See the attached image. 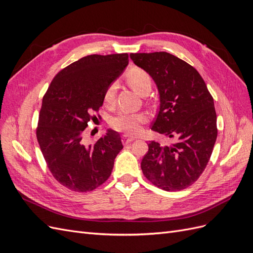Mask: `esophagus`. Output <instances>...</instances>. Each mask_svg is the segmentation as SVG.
<instances>
[{"instance_id": "1", "label": "esophagus", "mask_w": 253, "mask_h": 253, "mask_svg": "<svg viewBox=\"0 0 253 253\" xmlns=\"http://www.w3.org/2000/svg\"><path fill=\"white\" fill-rule=\"evenodd\" d=\"M133 140H135L134 137H129V136H127V135H124V136H122V142H124L125 144L129 143V142L133 141Z\"/></svg>"}]
</instances>
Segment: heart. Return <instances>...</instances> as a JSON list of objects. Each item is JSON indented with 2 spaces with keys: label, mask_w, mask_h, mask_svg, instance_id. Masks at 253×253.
<instances>
[{
  "label": "heart",
  "mask_w": 253,
  "mask_h": 253,
  "mask_svg": "<svg viewBox=\"0 0 253 253\" xmlns=\"http://www.w3.org/2000/svg\"><path fill=\"white\" fill-rule=\"evenodd\" d=\"M126 81L129 87L141 96L148 95L152 89L151 76L148 72L139 67L131 68L126 75ZM115 96H116V84L111 83L104 91V103L106 105H112L115 101ZM145 121H147V116L142 113H119L111 119L110 126L117 132L136 135L139 133L141 125Z\"/></svg>",
  "instance_id": "obj_1"
}]
</instances>
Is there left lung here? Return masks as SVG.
Masks as SVG:
<instances>
[{
	"label": "left lung",
	"mask_w": 253,
	"mask_h": 253,
	"mask_svg": "<svg viewBox=\"0 0 253 253\" xmlns=\"http://www.w3.org/2000/svg\"><path fill=\"white\" fill-rule=\"evenodd\" d=\"M157 84L160 108L152 129L177 141L160 145L152 140L141 160L143 175L165 191L194 183L208 165L217 137L213 97L195 68L169 52L129 55Z\"/></svg>",
	"instance_id": "1"
}]
</instances>
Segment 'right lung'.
I'll list each match as a JSON object with an SVG mask.
<instances>
[{
    "instance_id": "obj_1",
    "label": "right lung",
    "mask_w": 253,
    "mask_h": 253,
    "mask_svg": "<svg viewBox=\"0 0 253 253\" xmlns=\"http://www.w3.org/2000/svg\"><path fill=\"white\" fill-rule=\"evenodd\" d=\"M127 64V53L83 57L62 68L43 96L37 139L51 175L75 192L93 191L108 180L124 148L115 131L89 145L82 136L87 122L97 119L106 87Z\"/></svg>"
}]
</instances>
